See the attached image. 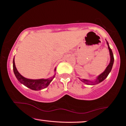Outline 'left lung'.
<instances>
[{"label": "left lung", "instance_id": "1", "mask_svg": "<svg viewBox=\"0 0 126 126\" xmlns=\"http://www.w3.org/2000/svg\"><path fill=\"white\" fill-rule=\"evenodd\" d=\"M107 44L108 49H109V51H110V64H108L107 67L105 71H104L103 73L100 74V75L98 76L97 77V79L94 81H93H93L87 80V79H80L79 78V79L82 82H83L84 83H86V84H88V85H94V84H98L99 83H101V82H102V81L105 79L107 77V76L110 73V72L111 71L112 68L113 67V63H114V57H113V54L112 49L110 48L109 46V44H108L107 41Z\"/></svg>", "mask_w": 126, "mask_h": 126}]
</instances>
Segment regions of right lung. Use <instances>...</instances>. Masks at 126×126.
<instances>
[{
	"instance_id": "right-lung-1",
	"label": "right lung",
	"mask_w": 126,
	"mask_h": 126,
	"mask_svg": "<svg viewBox=\"0 0 126 126\" xmlns=\"http://www.w3.org/2000/svg\"><path fill=\"white\" fill-rule=\"evenodd\" d=\"M13 71L14 74L19 82L28 87V88L32 89V90L39 91L46 88L47 87L49 86V84L52 82L55 76V73L54 75L52 77H50V78L48 79H28L22 76L17 71L14 62V58L13 59ZM56 71V69L55 68L54 71Z\"/></svg>"
}]
</instances>
